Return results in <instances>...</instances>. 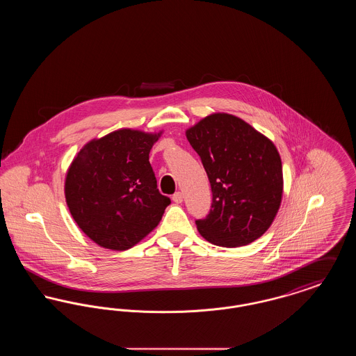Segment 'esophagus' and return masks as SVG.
Returning a JSON list of instances; mask_svg holds the SVG:
<instances>
[{"label":"esophagus","instance_id":"34e87169","mask_svg":"<svg viewBox=\"0 0 356 356\" xmlns=\"http://www.w3.org/2000/svg\"><path fill=\"white\" fill-rule=\"evenodd\" d=\"M172 200H173L175 203H183V193H181V192H176V193L172 196Z\"/></svg>","mask_w":356,"mask_h":356}]
</instances>
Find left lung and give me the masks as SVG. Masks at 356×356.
I'll list each match as a JSON object with an SVG mask.
<instances>
[{
	"instance_id": "left-lung-1",
	"label": "left lung",
	"mask_w": 356,
	"mask_h": 356,
	"mask_svg": "<svg viewBox=\"0 0 356 356\" xmlns=\"http://www.w3.org/2000/svg\"><path fill=\"white\" fill-rule=\"evenodd\" d=\"M186 136L212 189L211 212L196 221L199 234L227 248L263 236L277 215L284 186L282 159L272 140L224 112L205 116Z\"/></svg>"
}]
</instances>
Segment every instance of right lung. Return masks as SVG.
I'll list each match as a JSON object with an SVG mask.
<instances>
[{
	"instance_id": "obj_1",
	"label": "right lung",
	"mask_w": 356,
	"mask_h": 356,
	"mask_svg": "<svg viewBox=\"0 0 356 356\" xmlns=\"http://www.w3.org/2000/svg\"><path fill=\"white\" fill-rule=\"evenodd\" d=\"M161 135L122 128L88 141L72 160L64 186L69 212L102 248H132L159 225L170 205L149 163Z\"/></svg>"
}]
</instances>
